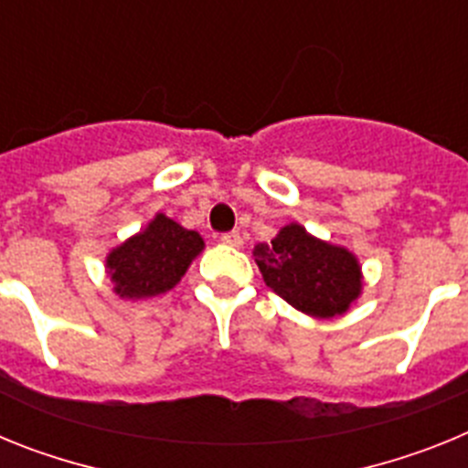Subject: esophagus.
Listing matches in <instances>:
<instances>
[{
    "label": "esophagus",
    "mask_w": 468,
    "mask_h": 468,
    "mask_svg": "<svg viewBox=\"0 0 468 468\" xmlns=\"http://www.w3.org/2000/svg\"><path fill=\"white\" fill-rule=\"evenodd\" d=\"M220 241L225 243V246H234V248H239L243 243L241 234H239V231H225V234L220 237Z\"/></svg>",
    "instance_id": "obj_1"
}]
</instances>
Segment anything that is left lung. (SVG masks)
<instances>
[{"label":"left lung","mask_w":468,"mask_h":468,"mask_svg":"<svg viewBox=\"0 0 468 468\" xmlns=\"http://www.w3.org/2000/svg\"><path fill=\"white\" fill-rule=\"evenodd\" d=\"M255 262L264 283L288 304L318 318L345 314L361 292V267L340 246L309 237L288 225L270 243H258Z\"/></svg>","instance_id":"left-lung-1"}]
</instances>
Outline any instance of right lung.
Masks as SVG:
<instances>
[{
	"label": "right lung",
	"instance_id": "obj_1",
	"mask_svg": "<svg viewBox=\"0 0 468 468\" xmlns=\"http://www.w3.org/2000/svg\"><path fill=\"white\" fill-rule=\"evenodd\" d=\"M201 248L204 239L197 231L159 213L147 229L114 248L107 258L114 291L133 300L171 291Z\"/></svg>",
	"mask_w": 468,
	"mask_h": 468
}]
</instances>
